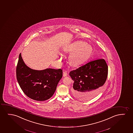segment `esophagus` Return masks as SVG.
<instances>
[{"label": "esophagus", "instance_id": "esophagus-1", "mask_svg": "<svg viewBox=\"0 0 133 133\" xmlns=\"http://www.w3.org/2000/svg\"><path fill=\"white\" fill-rule=\"evenodd\" d=\"M68 75V73L66 71H64L63 72V76L64 77L67 76Z\"/></svg>", "mask_w": 133, "mask_h": 133}]
</instances>
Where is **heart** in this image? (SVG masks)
Masks as SVG:
<instances>
[{
	"mask_svg": "<svg viewBox=\"0 0 133 133\" xmlns=\"http://www.w3.org/2000/svg\"><path fill=\"white\" fill-rule=\"evenodd\" d=\"M66 53H71L69 58L71 65L78 67L89 58L92 52V48L86 42L77 40L68 44L64 48Z\"/></svg>",
	"mask_w": 133,
	"mask_h": 133,
	"instance_id": "obj_1",
	"label": "heart"
}]
</instances>
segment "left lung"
Segmentation results:
<instances>
[{
    "instance_id": "1",
    "label": "left lung",
    "mask_w": 133,
    "mask_h": 133,
    "mask_svg": "<svg viewBox=\"0 0 133 133\" xmlns=\"http://www.w3.org/2000/svg\"><path fill=\"white\" fill-rule=\"evenodd\" d=\"M108 67L104 59L92 61L71 71L69 75L74 81L72 93L81 101H87L100 92L108 76Z\"/></svg>"
}]
</instances>
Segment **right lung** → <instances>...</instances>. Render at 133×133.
<instances>
[{
  "instance_id": "1",
  "label": "right lung",
  "mask_w": 133,
  "mask_h": 133,
  "mask_svg": "<svg viewBox=\"0 0 133 133\" xmlns=\"http://www.w3.org/2000/svg\"><path fill=\"white\" fill-rule=\"evenodd\" d=\"M63 70L51 68L33 69L24 63L19 55L16 68L17 79L24 93L29 98L43 101L50 98L62 78Z\"/></svg>"
}]
</instances>
